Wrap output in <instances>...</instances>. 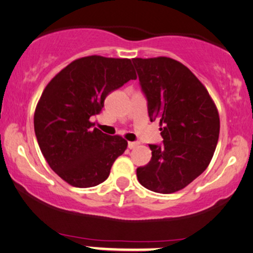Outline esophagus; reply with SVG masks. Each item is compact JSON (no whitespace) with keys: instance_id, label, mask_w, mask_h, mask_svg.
<instances>
[{"instance_id":"esophagus-1","label":"esophagus","mask_w":253,"mask_h":253,"mask_svg":"<svg viewBox=\"0 0 253 253\" xmlns=\"http://www.w3.org/2000/svg\"><path fill=\"white\" fill-rule=\"evenodd\" d=\"M136 145H138V142H135V141H129V142H128V148H129V150H132V148H134Z\"/></svg>"}]
</instances>
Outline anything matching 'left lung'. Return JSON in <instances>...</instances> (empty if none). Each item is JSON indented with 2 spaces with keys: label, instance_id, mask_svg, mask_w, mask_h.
Listing matches in <instances>:
<instances>
[{
  "label": "left lung",
  "instance_id": "8db88e82",
  "mask_svg": "<svg viewBox=\"0 0 253 253\" xmlns=\"http://www.w3.org/2000/svg\"><path fill=\"white\" fill-rule=\"evenodd\" d=\"M151 121L160 124L163 144H150V163L136 169L142 186L173 193L208 169L218 144V111L187 67L169 57L132 59Z\"/></svg>",
  "mask_w": 253,
  "mask_h": 253
}]
</instances>
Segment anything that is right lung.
Segmentation results:
<instances>
[{
	"label": "right lung",
	"instance_id": "1",
	"mask_svg": "<svg viewBox=\"0 0 253 253\" xmlns=\"http://www.w3.org/2000/svg\"><path fill=\"white\" fill-rule=\"evenodd\" d=\"M135 79L129 59L93 55L73 61L44 88L35 109V135L50 169L72 186L101 184L127 148L121 136L94 128L90 118L109 93Z\"/></svg>",
	"mask_w": 253,
	"mask_h": 253
}]
</instances>
